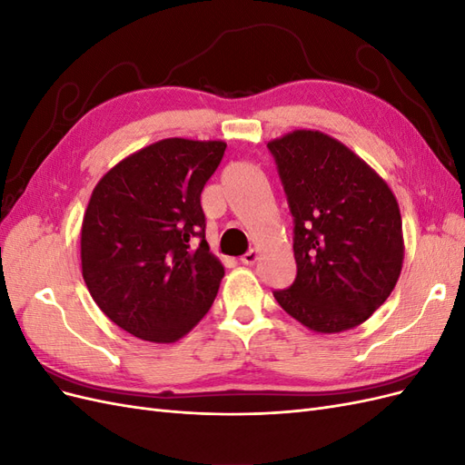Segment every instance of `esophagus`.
Masks as SVG:
<instances>
[{
    "label": "esophagus",
    "instance_id": "obj_1",
    "mask_svg": "<svg viewBox=\"0 0 465 465\" xmlns=\"http://www.w3.org/2000/svg\"><path fill=\"white\" fill-rule=\"evenodd\" d=\"M258 258H260V252L256 248H252L250 252H246V254L241 258V262L246 263V265H254L258 262Z\"/></svg>",
    "mask_w": 465,
    "mask_h": 465
}]
</instances>
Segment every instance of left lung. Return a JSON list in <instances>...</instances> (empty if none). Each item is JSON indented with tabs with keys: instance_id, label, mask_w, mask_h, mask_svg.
<instances>
[{
	"instance_id": "8db88e82",
	"label": "left lung",
	"mask_w": 465,
	"mask_h": 465,
	"mask_svg": "<svg viewBox=\"0 0 465 465\" xmlns=\"http://www.w3.org/2000/svg\"><path fill=\"white\" fill-rule=\"evenodd\" d=\"M294 217L297 277L273 297L316 333L367 322L396 287L403 231L388 182L335 137L294 130L270 143Z\"/></svg>"
}]
</instances>
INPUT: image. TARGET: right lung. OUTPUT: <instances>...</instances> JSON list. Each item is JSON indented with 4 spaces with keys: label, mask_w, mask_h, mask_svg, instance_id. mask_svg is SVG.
I'll return each instance as SVG.
<instances>
[{
    "label": "right lung",
    "mask_w": 465,
    "mask_h": 465,
    "mask_svg": "<svg viewBox=\"0 0 465 465\" xmlns=\"http://www.w3.org/2000/svg\"><path fill=\"white\" fill-rule=\"evenodd\" d=\"M224 149L219 139H161L112 166L91 193L83 279L98 308L139 340L178 341L217 297L224 267L209 252L200 198Z\"/></svg>",
    "instance_id": "right-lung-1"
}]
</instances>
